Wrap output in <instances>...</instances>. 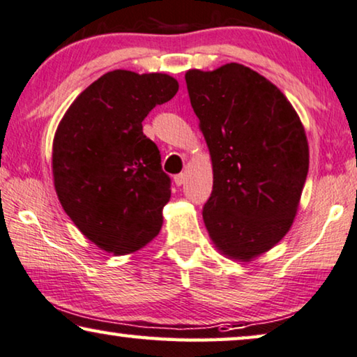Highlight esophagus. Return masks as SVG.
Listing matches in <instances>:
<instances>
[{"instance_id": "esophagus-1", "label": "esophagus", "mask_w": 357, "mask_h": 357, "mask_svg": "<svg viewBox=\"0 0 357 357\" xmlns=\"http://www.w3.org/2000/svg\"><path fill=\"white\" fill-rule=\"evenodd\" d=\"M174 182H175V185H183L185 183V174H178V175H175L174 177Z\"/></svg>"}]
</instances>
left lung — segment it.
Wrapping results in <instances>:
<instances>
[{
	"mask_svg": "<svg viewBox=\"0 0 357 357\" xmlns=\"http://www.w3.org/2000/svg\"><path fill=\"white\" fill-rule=\"evenodd\" d=\"M185 80L213 162L204 225L220 255L250 262L291 229L309 170L306 130L287 96L250 67L190 69Z\"/></svg>",
	"mask_w": 357,
	"mask_h": 357,
	"instance_id": "8db88e82",
	"label": "left lung"
}]
</instances>
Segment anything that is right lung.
<instances>
[{"label": "right lung", "instance_id": "obj_1", "mask_svg": "<svg viewBox=\"0 0 357 357\" xmlns=\"http://www.w3.org/2000/svg\"><path fill=\"white\" fill-rule=\"evenodd\" d=\"M177 91L178 82L161 72L111 70L75 98L56 128V195L82 235L102 251L130 255L161 230L170 178L142 122Z\"/></svg>", "mask_w": 357, "mask_h": 357}]
</instances>
